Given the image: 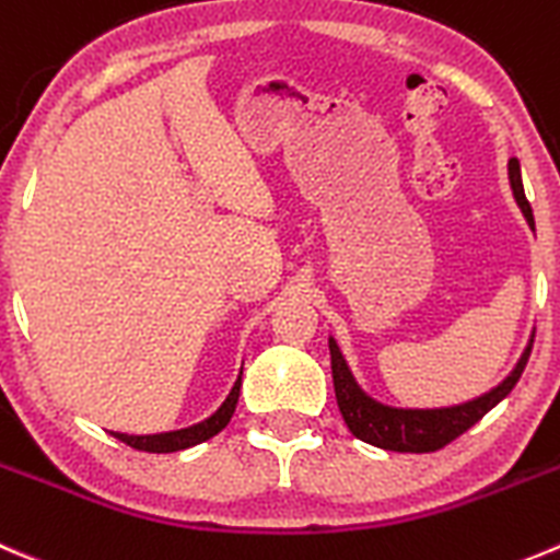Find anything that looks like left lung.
I'll list each match as a JSON object with an SVG mask.
<instances>
[{"instance_id": "obj_1", "label": "left lung", "mask_w": 560, "mask_h": 560, "mask_svg": "<svg viewBox=\"0 0 560 560\" xmlns=\"http://www.w3.org/2000/svg\"><path fill=\"white\" fill-rule=\"evenodd\" d=\"M509 186H512L514 202L523 210L525 221L534 230V213L525 199L523 175H520V161L509 159ZM530 347H534V334H530L528 345H525L523 355H520L517 366L509 372L503 383L487 394L476 396V399L463 401L454 407H394L385 401L374 399L372 394L361 388V383L352 374L350 363H347L345 352H341L339 341L328 336V350H330V372H334V390L336 401H339L341 418H345L347 430L358 438V441L369 443V446L385 448V452H405V454H427L438 452V448L448 446L457 441L463 432L485 418L498 401L506 399L512 388L517 385L520 374H523L525 363H528Z\"/></svg>"}]
</instances>
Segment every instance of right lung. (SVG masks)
I'll use <instances>...</instances> for the list:
<instances>
[{
	"instance_id": "right-lung-1",
	"label": "right lung",
	"mask_w": 560,
	"mask_h": 560,
	"mask_svg": "<svg viewBox=\"0 0 560 560\" xmlns=\"http://www.w3.org/2000/svg\"><path fill=\"white\" fill-rule=\"evenodd\" d=\"M243 374V369H241ZM241 374H237L235 385H232L230 396L221 401L219 410L213 416H208L199 424L186 427V430H172V432H159V435H125V432H112L117 441L128 443L130 448H139V452H150V454H172V452H183V448L199 446V443L210 441L213 435H219L226 424H230L232 412H235L237 396H241Z\"/></svg>"
}]
</instances>
